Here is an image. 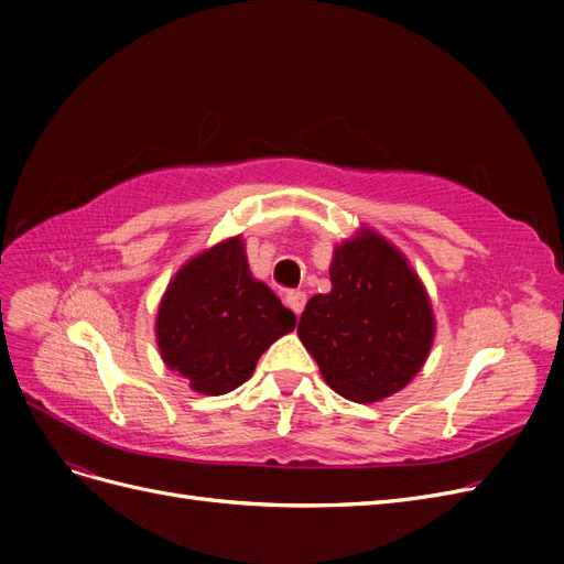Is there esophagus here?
<instances>
[{
    "mask_svg": "<svg viewBox=\"0 0 564 564\" xmlns=\"http://www.w3.org/2000/svg\"><path fill=\"white\" fill-rule=\"evenodd\" d=\"M284 303H286V308H292L294 315L299 317L303 313V308H305V294L303 292H289L284 296Z\"/></svg>",
    "mask_w": 564,
    "mask_h": 564,
    "instance_id": "obj_1",
    "label": "esophagus"
}]
</instances>
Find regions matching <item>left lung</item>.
Segmentation results:
<instances>
[{"instance_id": "obj_1", "label": "left lung", "mask_w": 564, "mask_h": 564, "mask_svg": "<svg viewBox=\"0 0 564 564\" xmlns=\"http://www.w3.org/2000/svg\"><path fill=\"white\" fill-rule=\"evenodd\" d=\"M332 292L317 294L299 322L322 379L352 402H379L416 377L431 352V299L402 251L362 228L334 249Z\"/></svg>"}]
</instances>
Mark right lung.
<instances>
[{
  "mask_svg": "<svg viewBox=\"0 0 564 564\" xmlns=\"http://www.w3.org/2000/svg\"><path fill=\"white\" fill-rule=\"evenodd\" d=\"M294 327L296 315L251 275L242 237H230L193 256L169 282L155 334L169 369L202 395H224Z\"/></svg>",
  "mask_w": 564,
  "mask_h": 564,
  "instance_id": "right-lung-1",
  "label": "right lung"
}]
</instances>
